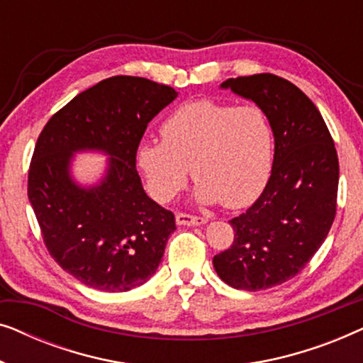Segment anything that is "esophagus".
Returning a JSON list of instances; mask_svg holds the SVG:
<instances>
[{
	"instance_id": "1",
	"label": "esophagus",
	"mask_w": 363,
	"mask_h": 363,
	"mask_svg": "<svg viewBox=\"0 0 363 363\" xmlns=\"http://www.w3.org/2000/svg\"><path fill=\"white\" fill-rule=\"evenodd\" d=\"M175 220H177V225H183V226H200V225H205L208 221L206 218L193 216V215H188V213H178Z\"/></svg>"
}]
</instances>
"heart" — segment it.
Wrapping results in <instances>:
<instances>
[{"label": "heart", "instance_id": "obj_1", "mask_svg": "<svg viewBox=\"0 0 363 363\" xmlns=\"http://www.w3.org/2000/svg\"><path fill=\"white\" fill-rule=\"evenodd\" d=\"M162 140L138 145L137 163L148 190L170 201L191 177L200 203L245 208L255 203L269 180L274 132L256 104L233 106L198 99L177 107L160 127Z\"/></svg>", "mask_w": 363, "mask_h": 363}]
</instances>
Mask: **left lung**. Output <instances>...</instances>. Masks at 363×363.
Masks as SVG:
<instances>
[{"label": "left lung", "instance_id": "obj_1", "mask_svg": "<svg viewBox=\"0 0 363 363\" xmlns=\"http://www.w3.org/2000/svg\"><path fill=\"white\" fill-rule=\"evenodd\" d=\"M221 89L264 108L274 132V162L261 196L230 221L235 241L213 257V266L235 289H269L292 279L329 235L339 158L320 112L292 82L255 74L228 79Z\"/></svg>", "mask_w": 363, "mask_h": 363}]
</instances>
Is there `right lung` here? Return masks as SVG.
Listing matches in <instances>:
<instances>
[{
  "label": "right lung",
  "instance_id": "right-lung-1",
  "mask_svg": "<svg viewBox=\"0 0 363 363\" xmlns=\"http://www.w3.org/2000/svg\"><path fill=\"white\" fill-rule=\"evenodd\" d=\"M143 77L104 79L49 118L34 147L28 198L44 245L64 271L92 289L125 292L155 274L175 216L143 190L137 148L148 122L177 99ZM109 157L97 186L70 175L73 153Z\"/></svg>",
  "mask_w": 363,
  "mask_h": 363
}]
</instances>
